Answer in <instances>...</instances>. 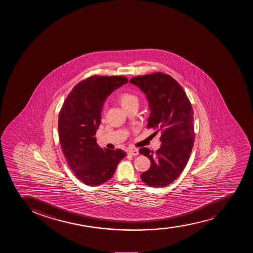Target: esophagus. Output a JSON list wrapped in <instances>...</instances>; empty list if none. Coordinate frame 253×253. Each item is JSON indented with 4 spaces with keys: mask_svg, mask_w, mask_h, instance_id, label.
I'll list each match as a JSON object with an SVG mask.
<instances>
[{
    "mask_svg": "<svg viewBox=\"0 0 253 253\" xmlns=\"http://www.w3.org/2000/svg\"><path fill=\"white\" fill-rule=\"evenodd\" d=\"M128 153L131 156H137L138 155V149H129Z\"/></svg>",
    "mask_w": 253,
    "mask_h": 253,
    "instance_id": "esophagus-1",
    "label": "esophagus"
}]
</instances>
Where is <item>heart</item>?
Returning a JSON list of instances; mask_svg holds the SVG:
<instances>
[{
  "mask_svg": "<svg viewBox=\"0 0 253 253\" xmlns=\"http://www.w3.org/2000/svg\"><path fill=\"white\" fill-rule=\"evenodd\" d=\"M119 100L123 108L126 110L133 105H138V98L135 95L129 92L120 93L119 95Z\"/></svg>",
  "mask_w": 253,
  "mask_h": 253,
  "instance_id": "obj_1",
  "label": "heart"
}]
</instances>
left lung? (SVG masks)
Wrapping results in <instances>:
<instances>
[{
  "label": "left lung",
  "mask_w": 253,
  "mask_h": 253,
  "mask_svg": "<svg viewBox=\"0 0 253 253\" xmlns=\"http://www.w3.org/2000/svg\"><path fill=\"white\" fill-rule=\"evenodd\" d=\"M145 94L150 108L147 128L160 131L161 147L139 150L151 161L141 174L150 187H165L176 180L187 164L195 142L193 108L181 85L170 75L151 73L130 79Z\"/></svg>",
  "instance_id": "obj_1"
}]
</instances>
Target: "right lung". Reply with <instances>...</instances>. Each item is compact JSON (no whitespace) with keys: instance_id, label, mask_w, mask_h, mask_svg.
Masks as SVG:
<instances>
[{"instance_id":"right-lung-1","label":"right lung","mask_w":253,"mask_h":253,"mask_svg":"<svg viewBox=\"0 0 253 253\" xmlns=\"http://www.w3.org/2000/svg\"><path fill=\"white\" fill-rule=\"evenodd\" d=\"M128 83L124 76H92L68 94L58 115V133L68 167L78 180L95 186L110 180L126 153L98 145L95 133L110 93Z\"/></svg>"}]
</instances>
